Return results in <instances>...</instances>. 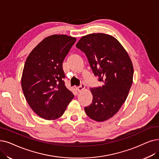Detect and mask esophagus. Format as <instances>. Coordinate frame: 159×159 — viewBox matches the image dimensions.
I'll list each match as a JSON object with an SVG mask.
<instances>
[{
  "mask_svg": "<svg viewBox=\"0 0 159 159\" xmlns=\"http://www.w3.org/2000/svg\"><path fill=\"white\" fill-rule=\"evenodd\" d=\"M84 88H85L84 84H82L80 86H79V87H77V88H76V90H77L78 92H82V91L84 90Z\"/></svg>",
  "mask_w": 159,
  "mask_h": 159,
  "instance_id": "1",
  "label": "esophagus"
}]
</instances>
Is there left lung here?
<instances>
[{
	"label": "left lung",
	"instance_id": "left-lung-1",
	"mask_svg": "<svg viewBox=\"0 0 159 159\" xmlns=\"http://www.w3.org/2000/svg\"><path fill=\"white\" fill-rule=\"evenodd\" d=\"M88 60L102 87L91 88L92 104L84 107L87 116L96 121L112 118L125 101L133 84L134 69L128 53L114 37L102 33L82 36L76 45Z\"/></svg>",
	"mask_w": 159,
	"mask_h": 159
}]
</instances>
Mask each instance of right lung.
<instances>
[{
  "mask_svg": "<svg viewBox=\"0 0 159 159\" xmlns=\"http://www.w3.org/2000/svg\"><path fill=\"white\" fill-rule=\"evenodd\" d=\"M76 38L54 34L43 39L25 63L21 86L28 104L47 120L59 118L74 98L66 87L62 63Z\"/></svg>",
  "mask_w": 159,
  "mask_h": 159,
  "instance_id": "add662e5",
  "label": "right lung"
}]
</instances>
